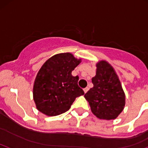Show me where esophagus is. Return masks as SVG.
I'll return each mask as SVG.
<instances>
[{
	"label": "esophagus",
	"instance_id": "esophagus-1",
	"mask_svg": "<svg viewBox=\"0 0 148 148\" xmlns=\"http://www.w3.org/2000/svg\"><path fill=\"white\" fill-rule=\"evenodd\" d=\"M88 87H86V88H84V91L85 94H86V93L87 92V91H88Z\"/></svg>",
	"mask_w": 148,
	"mask_h": 148
}]
</instances>
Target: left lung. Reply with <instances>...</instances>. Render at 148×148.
I'll use <instances>...</instances> for the list:
<instances>
[{"instance_id":"left-lung-1","label":"left lung","mask_w":148,"mask_h":148,"mask_svg":"<svg viewBox=\"0 0 148 148\" xmlns=\"http://www.w3.org/2000/svg\"><path fill=\"white\" fill-rule=\"evenodd\" d=\"M96 74L91 79L94 87L86 94L91 110L100 119H116L123 110L125 93L113 66L106 61L96 64Z\"/></svg>"}]
</instances>
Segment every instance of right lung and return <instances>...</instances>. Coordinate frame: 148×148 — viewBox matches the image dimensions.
Listing matches in <instances>:
<instances>
[{
    "label": "right lung",
    "mask_w": 148,
    "mask_h": 148,
    "mask_svg": "<svg viewBox=\"0 0 148 148\" xmlns=\"http://www.w3.org/2000/svg\"><path fill=\"white\" fill-rule=\"evenodd\" d=\"M80 62L69 52L55 54L45 62L33 86V99L39 111L58 116L69 109L76 98L84 94L78 86V76L71 75Z\"/></svg>",
    "instance_id": "right-lung-1"
}]
</instances>
